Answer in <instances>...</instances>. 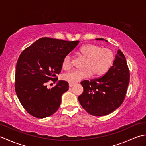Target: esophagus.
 Wrapping results in <instances>:
<instances>
[{
  "mask_svg": "<svg viewBox=\"0 0 146 146\" xmlns=\"http://www.w3.org/2000/svg\"><path fill=\"white\" fill-rule=\"evenodd\" d=\"M74 85H75V84H73V83H69V86H70V87H72V86H74Z\"/></svg>",
  "mask_w": 146,
  "mask_h": 146,
  "instance_id": "obj_1",
  "label": "esophagus"
}]
</instances>
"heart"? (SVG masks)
<instances>
[{
	"instance_id": "obj_1",
	"label": "heart",
	"mask_w": 146,
	"mask_h": 146,
	"mask_svg": "<svg viewBox=\"0 0 146 146\" xmlns=\"http://www.w3.org/2000/svg\"><path fill=\"white\" fill-rule=\"evenodd\" d=\"M79 53L86 58L84 70H75L66 73L63 79L70 83H76L82 80L90 78L92 74L95 76L104 75L110 68L114 59L113 51L110 49L102 48L97 45L86 44L79 49ZM62 66L64 70L71 66V58L70 55L64 57Z\"/></svg>"
}]
</instances>
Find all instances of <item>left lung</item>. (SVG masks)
I'll use <instances>...</instances> for the list:
<instances>
[{
    "label": "left lung",
    "instance_id": "left-lung-1",
    "mask_svg": "<svg viewBox=\"0 0 146 146\" xmlns=\"http://www.w3.org/2000/svg\"><path fill=\"white\" fill-rule=\"evenodd\" d=\"M96 40L108 42L102 38ZM129 78L125 57L119 49L112 66L103 76L81 82L83 92L78 97L80 104L92 115L104 116L113 112L124 100Z\"/></svg>",
    "mask_w": 146,
    "mask_h": 146
}]
</instances>
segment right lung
<instances>
[{
  "label": "right lung",
  "instance_id": "right-lung-1",
  "mask_svg": "<svg viewBox=\"0 0 146 146\" xmlns=\"http://www.w3.org/2000/svg\"><path fill=\"white\" fill-rule=\"evenodd\" d=\"M79 42L42 38L21 52L15 68V90L30 115L42 119L58 110L61 96L68 90L69 84L60 80L48 89L46 83L49 80L58 81L56 75L61 72L63 59Z\"/></svg>",
  "mask_w": 146,
  "mask_h": 146
}]
</instances>
